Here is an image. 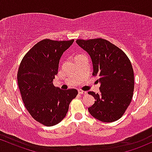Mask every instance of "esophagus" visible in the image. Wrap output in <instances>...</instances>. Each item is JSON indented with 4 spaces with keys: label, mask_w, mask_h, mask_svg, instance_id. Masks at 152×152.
<instances>
[{
    "label": "esophagus",
    "mask_w": 152,
    "mask_h": 152,
    "mask_svg": "<svg viewBox=\"0 0 152 152\" xmlns=\"http://www.w3.org/2000/svg\"><path fill=\"white\" fill-rule=\"evenodd\" d=\"M78 93H79V94H81V95H86L87 92L83 91V90H78Z\"/></svg>",
    "instance_id": "esophagus-1"
}]
</instances>
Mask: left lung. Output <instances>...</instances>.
I'll return each mask as SVG.
<instances>
[{
	"instance_id": "obj_1",
	"label": "left lung",
	"mask_w": 152,
	"mask_h": 152,
	"mask_svg": "<svg viewBox=\"0 0 152 152\" xmlns=\"http://www.w3.org/2000/svg\"><path fill=\"white\" fill-rule=\"evenodd\" d=\"M76 43L89 54L93 63V75L98 78L100 93L89 92L95 99L88 111L102 122H113L121 118L132 100L134 75L126 54L103 39H77Z\"/></svg>"
}]
</instances>
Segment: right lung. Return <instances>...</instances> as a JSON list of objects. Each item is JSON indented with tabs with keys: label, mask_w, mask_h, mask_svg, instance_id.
Segmentation results:
<instances>
[{
	"label": "right lung",
	"mask_w": 152,
	"mask_h": 152,
	"mask_svg": "<svg viewBox=\"0 0 152 152\" xmlns=\"http://www.w3.org/2000/svg\"><path fill=\"white\" fill-rule=\"evenodd\" d=\"M73 42L44 39L27 52L18 68V85L26 108L47 126L62 121L77 95L75 89L63 90L53 85L61 57Z\"/></svg>",
	"instance_id": "add662e5"
}]
</instances>
